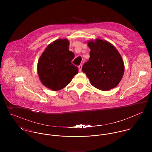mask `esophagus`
I'll return each mask as SVG.
<instances>
[{
	"label": "esophagus",
	"instance_id": "34e87169",
	"mask_svg": "<svg viewBox=\"0 0 152 152\" xmlns=\"http://www.w3.org/2000/svg\"><path fill=\"white\" fill-rule=\"evenodd\" d=\"M82 65H80L78 66V69H79V72H81L82 71Z\"/></svg>",
	"mask_w": 152,
	"mask_h": 152
}]
</instances>
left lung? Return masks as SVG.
<instances>
[{
	"instance_id": "left-lung-1",
	"label": "left lung",
	"mask_w": 152,
	"mask_h": 152,
	"mask_svg": "<svg viewBox=\"0 0 152 152\" xmlns=\"http://www.w3.org/2000/svg\"><path fill=\"white\" fill-rule=\"evenodd\" d=\"M90 57L82 70L91 85L102 91H108L116 87L121 81L125 71L122 56L108 42L96 39L89 40Z\"/></svg>"
}]
</instances>
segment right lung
I'll return each instance as SVG.
<instances>
[{"instance_id": "add662e5", "label": "right lung", "mask_w": 152, "mask_h": 152, "mask_svg": "<svg viewBox=\"0 0 152 152\" xmlns=\"http://www.w3.org/2000/svg\"><path fill=\"white\" fill-rule=\"evenodd\" d=\"M68 39H58L44 50L37 63V74L44 86L52 91H59L70 83L78 68L71 61L73 52L69 50Z\"/></svg>"}]
</instances>
